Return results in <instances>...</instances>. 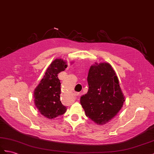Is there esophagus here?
Wrapping results in <instances>:
<instances>
[{
    "label": "esophagus",
    "instance_id": "esophagus-1",
    "mask_svg": "<svg viewBox=\"0 0 154 154\" xmlns=\"http://www.w3.org/2000/svg\"><path fill=\"white\" fill-rule=\"evenodd\" d=\"M78 95H79V93H77V92H75V93H74V96H78Z\"/></svg>",
    "mask_w": 154,
    "mask_h": 154
}]
</instances>
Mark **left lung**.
<instances>
[{
	"label": "left lung",
	"mask_w": 154,
	"mask_h": 154,
	"mask_svg": "<svg viewBox=\"0 0 154 154\" xmlns=\"http://www.w3.org/2000/svg\"><path fill=\"white\" fill-rule=\"evenodd\" d=\"M88 91L80 103L85 115L97 125L109 122L117 115L125 102L119 80L108 63H95L88 76Z\"/></svg>",
	"instance_id": "left-lung-1"
}]
</instances>
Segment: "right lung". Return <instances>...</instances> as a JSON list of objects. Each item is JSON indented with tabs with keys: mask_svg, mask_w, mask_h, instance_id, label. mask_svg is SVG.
I'll return each instance as SVG.
<instances>
[{
	"mask_svg": "<svg viewBox=\"0 0 154 154\" xmlns=\"http://www.w3.org/2000/svg\"><path fill=\"white\" fill-rule=\"evenodd\" d=\"M66 64L62 59H55L34 91V101L36 108L41 114L48 119L61 116L66 110V106L63 105L60 100L61 82L57 77L59 72L65 70Z\"/></svg>",
	"mask_w": 154,
	"mask_h": 154,
	"instance_id": "1",
	"label": "right lung"
}]
</instances>
